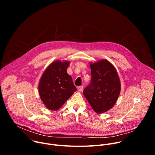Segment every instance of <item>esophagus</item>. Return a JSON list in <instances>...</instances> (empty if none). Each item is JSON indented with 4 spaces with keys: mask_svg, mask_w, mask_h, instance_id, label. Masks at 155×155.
Returning a JSON list of instances; mask_svg holds the SVG:
<instances>
[{
    "mask_svg": "<svg viewBox=\"0 0 155 155\" xmlns=\"http://www.w3.org/2000/svg\"><path fill=\"white\" fill-rule=\"evenodd\" d=\"M77 88H78V90L79 91H83V86H79Z\"/></svg>",
    "mask_w": 155,
    "mask_h": 155,
    "instance_id": "esophagus-1",
    "label": "esophagus"
}]
</instances>
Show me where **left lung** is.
I'll return each mask as SVG.
<instances>
[{"label": "left lung", "instance_id": "obj_1", "mask_svg": "<svg viewBox=\"0 0 155 155\" xmlns=\"http://www.w3.org/2000/svg\"><path fill=\"white\" fill-rule=\"evenodd\" d=\"M91 81L83 90V94L97 114L112 108L121 90L117 72L107 60L90 64Z\"/></svg>", "mask_w": 155, "mask_h": 155}]
</instances>
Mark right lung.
I'll use <instances>...</instances> for the list:
<instances>
[{
    "label": "right lung",
    "mask_w": 155,
    "mask_h": 155,
    "mask_svg": "<svg viewBox=\"0 0 155 155\" xmlns=\"http://www.w3.org/2000/svg\"><path fill=\"white\" fill-rule=\"evenodd\" d=\"M69 62H52L43 74L38 91L43 104L50 110H57L77 91L72 78L67 73Z\"/></svg>",
    "instance_id": "add662e5"
}]
</instances>
